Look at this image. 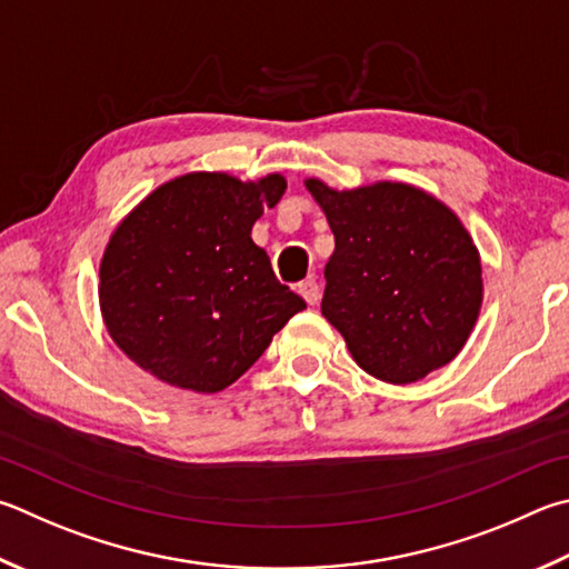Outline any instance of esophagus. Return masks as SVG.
<instances>
[{
    "mask_svg": "<svg viewBox=\"0 0 569 569\" xmlns=\"http://www.w3.org/2000/svg\"><path fill=\"white\" fill-rule=\"evenodd\" d=\"M298 293H301V296L306 298V303L316 306V303H318V298H320V288H318V281H316V278L311 276V278H306V281L298 283Z\"/></svg>",
    "mask_w": 569,
    "mask_h": 569,
    "instance_id": "obj_1",
    "label": "esophagus"
}]
</instances>
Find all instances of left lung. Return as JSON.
I'll return each instance as SVG.
<instances>
[{
    "label": "left lung",
    "instance_id": "8db88e82",
    "mask_svg": "<svg viewBox=\"0 0 569 569\" xmlns=\"http://www.w3.org/2000/svg\"><path fill=\"white\" fill-rule=\"evenodd\" d=\"M306 186L336 236L320 313L356 363L396 386L450 363L482 303L480 256L458 216L408 183Z\"/></svg>",
    "mask_w": 569,
    "mask_h": 569
}]
</instances>
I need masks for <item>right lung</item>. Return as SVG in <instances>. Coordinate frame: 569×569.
<instances>
[{
	"mask_svg": "<svg viewBox=\"0 0 569 569\" xmlns=\"http://www.w3.org/2000/svg\"><path fill=\"white\" fill-rule=\"evenodd\" d=\"M286 179L243 183L186 173L149 193L113 231L99 268L109 336L169 386L219 392L249 370L306 301L251 239Z\"/></svg>",
	"mask_w": 569,
	"mask_h": 569,
	"instance_id": "right-lung-1",
	"label": "right lung"
}]
</instances>
